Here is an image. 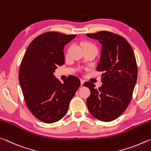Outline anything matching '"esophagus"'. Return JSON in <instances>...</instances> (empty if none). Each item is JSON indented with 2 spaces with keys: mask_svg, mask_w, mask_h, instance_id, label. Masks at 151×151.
<instances>
[{
  "mask_svg": "<svg viewBox=\"0 0 151 151\" xmlns=\"http://www.w3.org/2000/svg\"><path fill=\"white\" fill-rule=\"evenodd\" d=\"M80 81H81V85H83V83H84V82H85V80H83V79H81Z\"/></svg>",
  "mask_w": 151,
  "mask_h": 151,
  "instance_id": "1",
  "label": "esophagus"
}]
</instances>
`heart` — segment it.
I'll return each instance as SVG.
<instances>
[{"label":"heart","instance_id":"b5f03b06","mask_svg":"<svg viewBox=\"0 0 151 151\" xmlns=\"http://www.w3.org/2000/svg\"><path fill=\"white\" fill-rule=\"evenodd\" d=\"M96 47L92 45V44H91L90 43H83V47Z\"/></svg>","mask_w":151,"mask_h":151}]
</instances>
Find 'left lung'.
Returning <instances> with one entry per match:
<instances>
[{"label":"left lung","mask_w":151,"mask_h":151,"mask_svg":"<svg viewBox=\"0 0 151 151\" xmlns=\"http://www.w3.org/2000/svg\"><path fill=\"white\" fill-rule=\"evenodd\" d=\"M102 45L100 61L96 68L103 71L102 85L86 82L90 90L86 102L91 114L100 121L110 122L122 114L131 100L137 80V65L134 51L126 39L108 31L86 34Z\"/></svg>","instance_id":"1"}]
</instances>
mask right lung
Masks as SVG:
<instances>
[{
  "label": "right lung",
  "mask_w": 151,
  "mask_h": 151,
  "mask_svg": "<svg viewBox=\"0 0 151 151\" xmlns=\"http://www.w3.org/2000/svg\"><path fill=\"white\" fill-rule=\"evenodd\" d=\"M76 35L51 31L35 38L27 47L19 68V80L27 107L42 122L51 124L61 120L80 86L70 76L62 83L53 75L63 65L64 46Z\"/></svg>",
  "instance_id": "obj_1"
}]
</instances>
